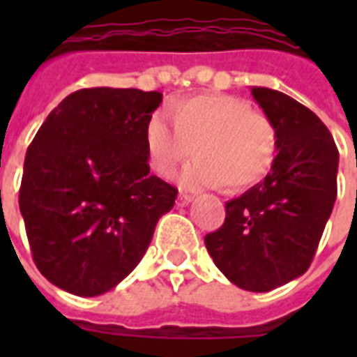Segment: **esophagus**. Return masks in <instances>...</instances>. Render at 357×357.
Segmentation results:
<instances>
[{"label": "esophagus", "mask_w": 357, "mask_h": 357, "mask_svg": "<svg viewBox=\"0 0 357 357\" xmlns=\"http://www.w3.org/2000/svg\"><path fill=\"white\" fill-rule=\"evenodd\" d=\"M192 198H195V196H192V195L181 192V195L178 196V206H187V204H190V202H192Z\"/></svg>", "instance_id": "obj_1"}]
</instances>
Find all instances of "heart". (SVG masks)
<instances>
[{
    "label": "heart",
    "mask_w": 357,
    "mask_h": 357,
    "mask_svg": "<svg viewBox=\"0 0 357 357\" xmlns=\"http://www.w3.org/2000/svg\"><path fill=\"white\" fill-rule=\"evenodd\" d=\"M174 126L161 114L146 126L150 167L161 178H172L192 153L181 174L187 189L244 190L266 178L278 153V129L248 100L231 94H198L168 107Z\"/></svg>",
    "instance_id": "b5f03b06"
}]
</instances>
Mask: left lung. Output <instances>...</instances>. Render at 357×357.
<instances>
[{
    "label": "left lung",
    "mask_w": 357,
    "mask_h": 357,
    "mask_svg": "<svg viewBox=\"0 0 357 357\" xmlns=\"http://www.w3.org/2000/svg\"><path fill=\"white\" fill-rule=\"evenodd\" d=\"M252 96L276 123V161L263 181L226 204L224 224L204 241L229 282L266 293L310 268L337 196L339 151L305 105L265 86Z\"/></svg>",
    "instance_id": "left-lung-1"
}]
</instances>
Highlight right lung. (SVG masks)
Listing matches in <instances>:
<instances>
[{"instance_id":"add662e5","label":"right lung","mask_w":357,"mask_h":357,"mask_svg":"<svg viewBox=\"0 0 357 357\" xmlns=\"http://www.w3.org/2000/svg\"><path fill=\"white\" fill-rule=\"evenodd\" d=\"M157 91L94 86L66 96L27 148L20 187L42 276L77 296L116 287L150 246L178 189L150 174L146 126Z\"/></svg>"}]
</instances>
